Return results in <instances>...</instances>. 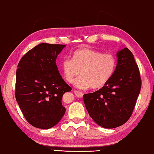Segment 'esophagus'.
<instances>
[{
    "label": "esophagus",
    "mask_w": 154,
    "mask_h": 154,
    "mask_svg": "<svg viewBox=\"0 0 154 154\" xmlns=\"http://www.w3.org/2000/svg\"><path fill=\"white\" fill-rule=\"evenodd\" d=\"M74 94H75V95L77 97H79V98L82 97L83 95H84V94H83V93L80 92V91H74Z\"/></svg>",
    "instance_id": "obj_1"
}]
</instances>
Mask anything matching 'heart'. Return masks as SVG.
<instances>
[{
	"label": "heart",
	"instance_id": "heart-1",
	"mask_svg": "<svg viewBox=\"0 0 154 154\" xmlns=\"http://www.w3.org/2000/svg\"><path fill=\"white\" fill-rule=\"evenodd\" d=\"M117 67V59L112 53H103L89 48H81L72 53L71 60L65 59L61 69L65 80L78 88L85 89L91 87L98 89L106 86L114 75Z\"/></svg>",
	"mask_w": 154,
	"mask_h": 154
}]
</instances>
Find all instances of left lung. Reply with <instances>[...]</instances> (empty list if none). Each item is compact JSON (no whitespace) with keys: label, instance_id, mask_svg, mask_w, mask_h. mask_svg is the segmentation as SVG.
Masks as SVG:
<instances>
[{"label":"left lung","instance_id":"1","mask_svg":"<svg viewBox=\"0 0 154 154\" xmlns=\"http://www.w3.org/2000/svg\"><path fill=\"white\" fill-rule=\"evenodd\" d=\"M118 63L107 84L83 99L88 114L99 126L114 128L128 121L133 114L141 87L139 69L128 48L117 53Z\"/></svg>","mask_w":154,"mask_h":154}]
</instances>
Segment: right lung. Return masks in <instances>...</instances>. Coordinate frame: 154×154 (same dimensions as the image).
<instances>
[{"instance_id":"add662e5","label":"right lung","mask_w":154,"mask_h":154,"mask_svg":"<svg viewBox=\"0 0 154 154\" xmlns=\"http://www.w3.org/2000/svg\"><path fill=\"white\" fill-rule=\"evenodd\" d=\"M65 47L41 43L28 51L17 65L16 100L26 120L36 128H52L66 112L62 97L72 88L62 79L55 62Z\"/></svg>"}]
</instances>
